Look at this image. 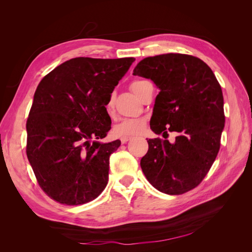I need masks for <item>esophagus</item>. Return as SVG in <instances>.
<instances>
[{
  "instance_id": "esophagus-1",
  "label": "esophagus",
  "mask_w": 252,
  "mask_h": 252,
  "mask_svg": "<svg viewBox=\"0 0 252 252\" xmlns=\"http://www.w3.org/2000/svg\"><path fill=\"white\" fill-rule=\"evenodd\" d=\"M131 139H132L131 136H122L121 142H122V144H126L128 141H130Z\"/></svg>"
}]
</instances>
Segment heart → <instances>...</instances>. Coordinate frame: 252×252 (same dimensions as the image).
Listing matches in <instances>:
<instances>
[{
    "mask_svg": "<svg viewBox=\"0 0 252 252\" xmlns=\"http://www.w3.org/2000/svg\"><path fill=\"white\" fill-rule=\"evenodd\" d=\"M144 82L146 81H134L130 85L131 90L138 96L140 94L141 86L143 85ZM105 108L107 113L111 116L114 110V94H111L109 95V98L107 103H106ZM144 127H145V120L139 119V118H129V119L122 120L118 124L114 125L112 132L117 136H130V135L139 134L143 130Z\"/></svg>",
    "mask_w": 252,
    "mask_h": 252,
    "instance_id": "b5f03b06",
    "label": "heart"
}]
</instances>
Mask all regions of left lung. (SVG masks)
I'll return each instance as SVG.
<instances>
[{
    "label": "left lung",
    "instance_id": "left-lung-1",
    "mask_svg": "<svg viewBox=\"0 0 252 252\" xmlns=\"http://www.w3.org/2000/svg\"><path fill=\"white\" fill-rule=\"evenodd\" d=\"M133 75L150 79L159 89L151 130L179 133L173 144L149 139L141 168L158 191L185 193L200 184L218 156L225 125L222 88L207 64L182 53L145 58Z\"/></svg>",
    "mask_w": 252,
    "mask_h": 252
}]
</instances>
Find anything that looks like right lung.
I'll return each mask as SVG.
<instances>
[{
    "mask_svg": "<svg viewBox=\"0 0 252 252\" xmlns=\"http://www.w3.org/2000/svg\"><path fill=\"white\" fill-rule=\"evenodd\" d=\"M134 58H75L42 79L26 123V154L43 191L82 205L102 193L109 158L121 145L101 143L110 130L106 103Z\"/></svg>",
    "mask_w": 252,
    "mask_h": 252,
    "instance_id": "obj_1",
    "label": "right lung"
}]
</instances>
